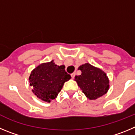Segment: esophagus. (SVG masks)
<instances>
[{"label":"esophagus","instance_id":"1","mask_svg":"<svg viewBox=\"0 0 135 135\" xmlns=\"http://www.w3.org/2000/svg\"><path fill=\"white\" fill-rule=\"evenodd\" d=\"M70 76H71V77H72V79H74L75 78V73H72L71 75H70Z\"/></svg>","mask_w":135,"mask_h":135}]
</instances>
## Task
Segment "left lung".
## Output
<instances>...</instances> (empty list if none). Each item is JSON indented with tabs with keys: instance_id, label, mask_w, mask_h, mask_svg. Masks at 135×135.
I'll return each mask as SVG.
<instances>
[{
	"instance_id": "1",
	"label": "left lung",
	"mask_w": 135,
	"mask_h": 135,
	"mask_svg": "<svg viewBox=\"0 0 135 135\" xmlns=\"http://www.w3.org/2000/svg\"><path fill=\"white\" fill-rule=\"evenodd\" d=\"M78 69L81 75L75 76V81L89 99L95 100L108 92L110 81L104 70L89 63L82 65Z\"/></svg>"
}]
</instances>
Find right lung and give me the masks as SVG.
Listing matches in <instances>:
<instances>
[{
  "mask_svg": "<svg viewBox=\"0 0 135 135\" xmlns=\"http://www.w3.org/2000/svg\"><path fill=\"white\" fill-rule=\"evenodd\" d=\"M70 78L65 66H58L52 60L36 66L29 76V83L31 91L38 99L50 103L56 98L64 83Z\"/></svg>",
  "mask_w": 135,
  "mask_h": 135,
  "instance_id": "add662e5",
  "label": "right lung"
}]
</instances>
